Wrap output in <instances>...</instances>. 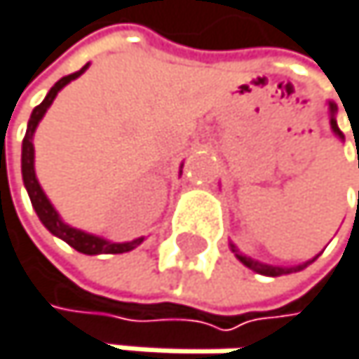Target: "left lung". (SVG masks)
Listing matches in <instances>:
<instances>
[{
    "mask_svg": "<svg viewBox=\"0 0 359 359\" xmlns=\"http://www.w3.org/2000/svg\"><path fill=\"white\" fill-rule=\"evenodd\" d=\"M330 125H332V131H334V135H338L340 140H344V135H342V131L338 129V122H336V105L334 103H330ZM359 206V204H358ZM230 250L234 252V256H237L241 263L248 267V269H252V271H256V273H260V276H271V278H276V276H284V273H291V271H299V269H304V267H308L312 260H316V254L312 260H308V263H304V265H297V267H276V265H265V263H258V260H254V258H250V256H243V254H239V250L234 248L232 243H230Z\"/></svg>",
    "mask_w": 359,
    "mask_h": 359,
    "instance_id": "left-lung-1",
    "label": "left lung"
}]
</instances>
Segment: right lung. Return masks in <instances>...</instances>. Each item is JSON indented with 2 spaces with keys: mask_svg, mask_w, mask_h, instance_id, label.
Segmentation results:
<instances>
[{
  "mask_svg": "<svg viewBox=\"0 0 359 359\" xmlns=\"http://www.w3.org/2000/svg\"><path fill=\"white\" fill-rule=\"evenodd\" d=\"M90 64H86L81 71L73 73V75H66L62 77L51 90L49 94L45 96V101L40 103L38 107H34L32 116H29V122H27V131H25V137H23V150H21V172H23V183H25V189L29 194V200H32V206L36 215L40 217V222L45 224V228L60 237L62 241H66L71 248H75L77 252L81 254H125V252H131L133 248H137L144 237L140 239H133V241H127V243H111L103 237H96V234H88L83 230H77V228H71L68 224L62 222V217L57 215V211L53 209V204L49 202V198L45 196L43 187H40L38 178H36V172H34V131L38 127V122L43 120V116L47 114L49 105L53 103V99L57 96V92L66 86L71 83L73 79H77Z\"/></svg>",
  "mask_w": 359,
  "mask_h": 359,
  "instance_id": "add662e5",
  "label": "right lung"
}]
</instances>
